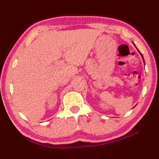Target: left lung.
Listing matches in <instances>:
<instances>
[{
	"mask_svg": "<svg viewBox=\"0 0 159 159\" xmlns=\"http://www.w3.org/2000/svg\"><path fill=\"white\" fill-rule=\"evenodd\" d=\"M137 50H138V48H137ZM138 52H139V53H140V55H141V56H142V59H143V61H144V57H143V55H142V53H141L140 52H139V50H138Z\"/></svg>",
	"mask_w": 159,
	"mask_h": 159,
	"instance_id": "obj_1",
	"label": "left lung"
}]
</instances>
